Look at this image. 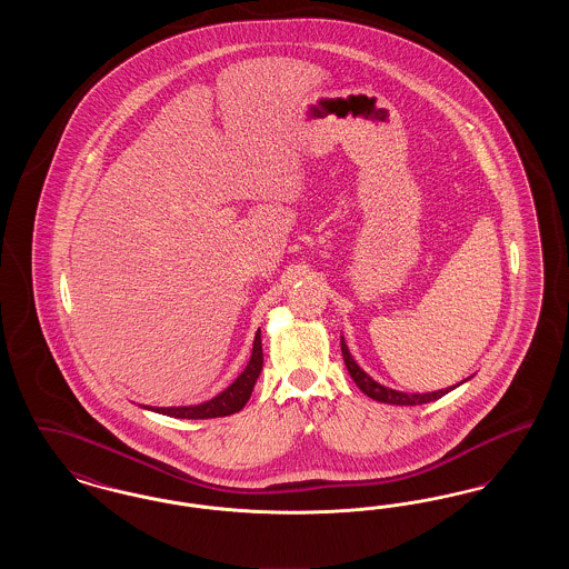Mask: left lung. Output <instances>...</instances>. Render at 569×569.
<instances>
[{"label": "left lung", "mask_w": 569, "mask_h": 569, "mask_svg": "<svg viewBox=\"0 0 569 569\" xmlns=\"http://www.w3.org/2000/svg\"><path fill=\"white\" fill-rule=\"evenodd\" d=\"M341 353H343L346 367H348L350 376H352L353 381H356V386H358L367 397H371L373 401H379V403H388V406H422V403H429V401H435V399H441L443 395H448L450 390H455V388L459 386V383H457V386H450V388L437 390V392L407 395V392H399V390L386 388V386L378 383L376 379L369 378V376L356 365V360H353L352 353L348 350L343 337H341Z\"/></svg>", "instance_id": "1"}]
</instances>
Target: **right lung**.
<instances>
[{
	"label": "right lung",
	"mask_w": 569,
	"mask_h": 569,
	"mask_svg": "<svg viewBox=\"0 0 569 569\" xmlns=\"http://www.w3.org/2000/svg\"><path fill=\"white\" fill-rule=\"evenodd\" d=\"M262 341H260V330L256 332L253 339V352L249 358V365L244 367L243 373L234 379L223 392H219L216 399L200 403V406L191 407H147L151 411H158L163 416H172V418H188V420H204V418H221V416H230L243 409L244 403L251 397V390L256 386V379L262 371Z\"/></svg>",
	"instance_id": "obj_1"
}]
</instances>
